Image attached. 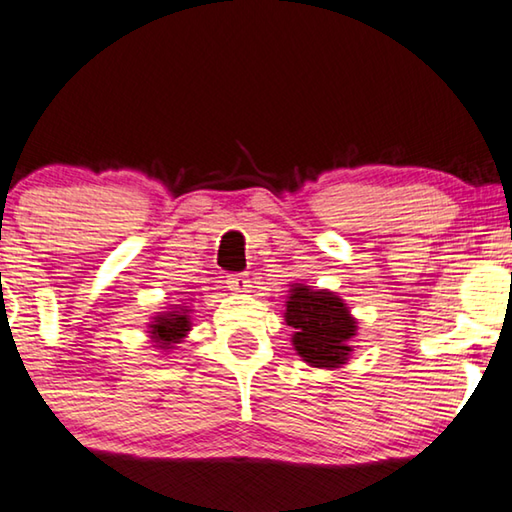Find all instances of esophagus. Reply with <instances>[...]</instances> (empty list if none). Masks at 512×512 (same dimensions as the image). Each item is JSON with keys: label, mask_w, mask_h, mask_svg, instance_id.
Masks as SVG:
<instances>
[{"label": "esophagus", "mask_w": 512, "mask_h": 512, "mask_svg": "<svg viewBox=\"0 0 512 512\" xmlns=\"http://www.w3.org/2000/svg\"><path fill=\"white\" fill-rule=\"evenodd\" d=\"M228 289L232 293H248L250 291L248 275H232L230 280H228Z\"/></svg>", "instance_id": "1"}]
</instances>
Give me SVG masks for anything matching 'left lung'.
I'll return each mask as SVG.
<instances>
[{
  "mask_svg": "<svg viewBox=\"0 0 512 512\" xmlns=\"http://www.w3.org/2000/svg\"><path fill=\"white\" fill-rule=\"evenodd\" d=\"M284 307V320L293 327V350L302 361L311 368H339L350 359L359 323L341 296L296 282Z\"/></svg>",
  "mask_w": 512,
  "mask_h": 512,
  "instance_id": "left-lung-1",
  "label": "left lung"
}]
</instances>
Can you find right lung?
Returning a JSON list of instances; mask_svg holds the SVG:
<instances>
[{
	"label": "right lung",
	"instance_id": "right-lung-1",
	"mask_svg": "<svg viewBox=\"0 0 512 512\" xmlns=\"http://www.w3.org/2000/svg\"><path fill=\"white\" fill-rule=\"evenodd\" d=\"M192 307L187 302L180 305H171L167 311H158L151 316L149 327V339L155 350L171 352L178 350L176 345L187 339V334L192 332Z\"/></svg>",
	"mask_w": 512,
	"mask_h": 512
}]
</instances>
